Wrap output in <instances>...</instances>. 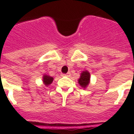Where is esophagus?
Instances as JSON below:
<instances>
[{"mask_svg":"<svg viewBox=\"0 0 134 134\" xmlns=\"http://www.w3.org/2000/svg\"><path fill=\"white\" fill-rule=\"evenodd\" d=\"M62 76H70V73H67V74H62Z\"/></svg>","mask_w":134,"mask_h":134,"instance_id":"obj_1","label":"esophagus"}]
</instances>
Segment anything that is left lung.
I'll list each match as a JSON object with an SVG mask.
<instances>
[{
  "instance_id": "8db88e82",
  "label": "left lung",
  "mask_w": 134,
  "mask_h": 134,
  "mask_svg": "<svg viewBox=\"0 0 134 134\" xmlns=\"http://www.w3.org/2000/svg\"><path fill=\"white\" fill-rule=\"evenodd\" d=\"M90 74L87 71H83L80 74V77L78 79V83L82 88H86L90 84Z\"/></svg>"
}]
</instances>
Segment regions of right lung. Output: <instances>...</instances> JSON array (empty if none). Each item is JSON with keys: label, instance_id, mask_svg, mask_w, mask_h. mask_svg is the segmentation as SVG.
<instances>
[{"label": "right lung", "instance_id": "add662e5", "mask_svg": "<svg viewBox=\"0 0 134 134\" xmlns=\"http://www.w3.org/2000/svg\"><path fill=\"white\" fill-rule=\"evenodd\" d=\"M53 80H54V78H52V77L49 76H48V75H44L43 77H42L43 83L46 86H48L50 84H52V82H53Z\"/></svg>", "mask_w": 134, "mask_h": 134}]
</instances>
